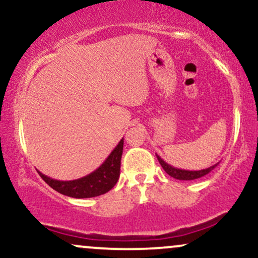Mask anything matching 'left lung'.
Returning a JSON list of instances; mask_svg holds the SVG:
<instances>
[{"instance_id":"obj_1","label":"left lung","mask_w":258,"mask_h":258,"mask_svg":"<svg viewBox=\"0 0 258 258\" xmlns=\"http://www.w3.org/2000/svg\"><path fill=\"white\" fill-rule=\"evenodd\" d=\"M156 158H158L160 165H161L162 168L165 170V172H166L168 176L173 177V178H176V179H180V180H193V179L201 178V177L206 176L207 173L211 172V171L218 165V164H216V165H214V166H211L209 168H204V170H199V171H189V170H180V168L171 166V165H168L167 162H165L164 160L160 158L159 155H156Z\"/></svg>"}]
</instances>
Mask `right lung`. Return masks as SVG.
Here are the masks:
<instances>
[{
    "label": "right lung",
    "instance_id": "add662e5",
    "mask_svg": "<svg viewBox=\"0 0 258 258\" xmlns=\"http://www.w3.org/2000/svg\"><path fill=\"white\" fill-rule=\"evenodd\" d=\"M123 149V138L121 139L110 155L105 159L96 171L82 177V178L74 180H58L51 177L44 176L38 171L44 182L51 188L57 190L58 193L67 195L76 199H85V198H94L108 193L111 188L117 183L120 177L121 156Z\"/></svg>",
    "mask_w": 258,
    "mask_h": 258
}]
</instances>
